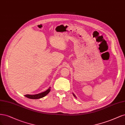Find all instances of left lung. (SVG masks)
Wrapping results in <instances>:
<instances>
[{
  "instance_id": "left-lung-1",
  "label": "left lung",
  "mask_w": 125,
  "mask_h": 125,
  "mask_svg": "<svg viewBox=\"0 0 125 125\" xmlns=\"http://www.w3.org/2000/svg\"><path fill=\"white\" fill-rule=\"evenodd\" d=\"M73 95H74V97H75V98H76V95H75V94H74L73 93Z\"/></svg>"
}]
</instances>
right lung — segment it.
<instances>
[{
    "mask_svg": "<svg viewBox=\"0 0 125 125\" xmlns=\"http://www.w3.org/2000/svg\"><path fill=\"white\" fill-rule=\"evenodd\" d=\"M50 90H51V88L49 87L46 91L41 92V93H39L38 94H26L25 95V96H26V97H27V98H29L31 99H41L44 97V96H45L46 95H47L49 93Z\"/></svg>",
    "mask_w": 125,
    "mask_h": 125,
    "instance_id": "1",
    "label": "right lung"
}]
</instances>
